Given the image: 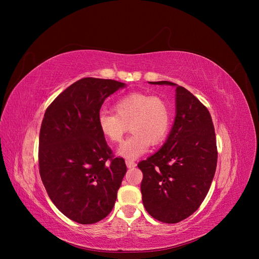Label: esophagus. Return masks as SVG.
Segmentation results:
<instances>
[{
  "instance_id": "34e87169",
  "label": "esophagus",
  "mask_w": 259,
  "mask_h": 259,
  "mask_svg": "<svg viewBox=\"0 0 259 259\" xmlns=\"http://www.w3.org/2000/svg\"><path fill=\"white\" fill-rule=\"evenodd\" d=\"M126 165H127L128 168H133V167L137 166V164H135V161L130 160V159H127V160H126Z\"/></svg>"
}]
</instances>
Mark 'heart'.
<instances>
[{"label":"heart","instance_id":"obj_1","mask_svg":"<svg viewBox=\"0 0 259 259\" xmlns=\"http://www.w3.org/2000/svg\"><path fill=\"white\" fill-rule=\"evenodd\" d=\"M114 112L101 111L98 125L103 137L110 143H120L130 126L132 135L120 146L118 153L127 158L143 155L150 144L164 142L171 126L168 104L159 97L133 92L118 99L113 105Z\"/></svg>","mask_w":259,"mask_h":259}]
</instances>
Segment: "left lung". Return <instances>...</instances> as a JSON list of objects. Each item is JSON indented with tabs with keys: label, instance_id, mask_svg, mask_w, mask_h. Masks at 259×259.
Segmentation results:
<instances>
[{
	"label": "left lung",
	"instance_id": "obj_1",
	"mask_svg": "<svg viewBox=\"0 0 259 259\" xmlns=\"http://www.w3.org/2000/svg\"><path fill=\"white\" fill-rule=\"evenodd\" d=\"M149 83L176 87V116L164 146L139 162L142 198L155 220L176 224L208 194L217 165L215 130L207 107L186 88L168 80Z\"/></svg>",
	"mask_w": 259,
	"mask_h": 259
}]
</instances>
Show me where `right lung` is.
Masks as SVG:
<instances>
[{
	"instance_id": "obj_1",
	"label": "right lung",
	"mask_w": 259,
	"mask_h": 259,
	"mask_svg": "<svg viewBox=\"0 0 259 259\" xmlns=\"http://www.w3.org/2000/svg\"><path fill=\"white\" fill-rule=\"evenodd\" d=\"M124 83L84 77L46 109L38 139L39 175L51 201L71 221L90 225L111 212L126 174L101 133L104 101Z\"/></svg>"
}]
</instances>
